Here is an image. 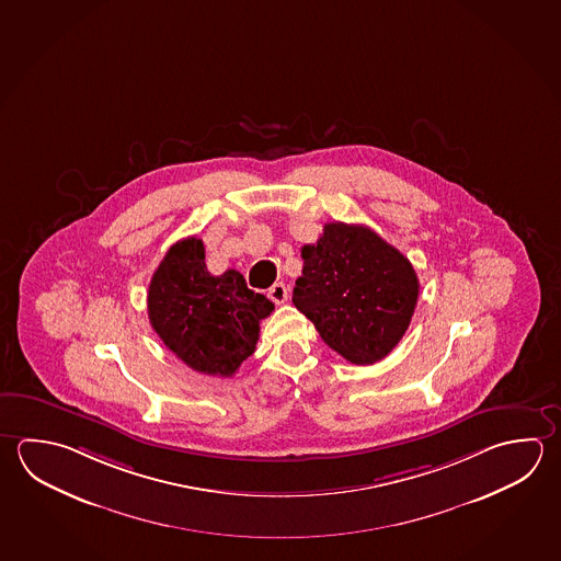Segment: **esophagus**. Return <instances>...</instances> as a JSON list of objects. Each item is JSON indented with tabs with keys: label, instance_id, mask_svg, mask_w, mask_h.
Returning <instances> with one entry per match:
<instances>
[{
	"label": "esophagus",
	"instance_id": "34e87169",
	"mask_svg": "<svg viewBox=\"0 0 561 561\" xmlns=\"http://www.w3.org/2000/svg\"><path fill=\"white\" fill-rule=\"evenodd\" d=\"M268 298L275 302V305H283L288 298V288L283 283H276V285L268 288Z\"/></svg>",
	"mask_w": 561,
	"mask_h": 561
}]
</instances>
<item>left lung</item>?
I'll return each mask as SVG.
<instances>
[{
	"mask_svg": "<svg viewBox=\"0 0 561 561\" xmlns=\"http://www.w3.org/2000/svg\"><path fill=\"white\" fill-rule=\"evenodd\" d=\"M293 302L328 346L356 366L388 356L405 334L419 298L408 256L364 225L334 221L302 247Z\"/></svg>",
	"mask_w": 561,
	"mask_h": 561,
	"instance_id": "1",
	"label": "left lung"
}]
</instances>
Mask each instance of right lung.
<instances>
[{
	"label": "right lung",
	"instance_id": "right-lung-1",
	"mask_svg": "<svg viewBox=\"0 0 561 561\" xmlns=\"http://www.w3.org/2000/svg\"><path fill=\"white\" fill-rule=\"evenodd\" d=\"M275 310L234 268L214 276L204 241L170 247L148 288V318L168 350L199 374L231 377L255 352L259 324Z\"/></svg>",
	"mask_w": 561,
	"mask_h": 561
}]
</instances>
